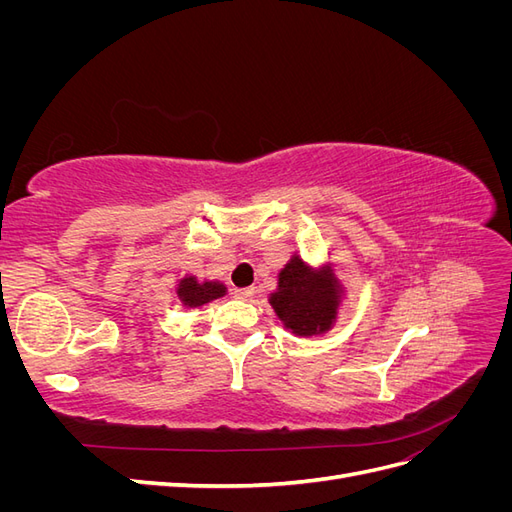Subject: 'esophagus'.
<instances>
[{
  "label": "esophagus",
  "mask_w": 512,
  "mask_h": 512,
  "mask_svg": "<svg viewBox=\"0 0 512 512\" xmlns=\"http://www.w3.org/2000/svg\"><path fill=\"white\" fill-rule=\"evenodd\" d=\"M232 294H235V299L247 301V299L254 297V288H235V290H232Z\"/></svg>",
  "instance_id": "obj_1"
}]
</instances>
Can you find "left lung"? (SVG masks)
Masks as SVG:
<instances>
[{"label":"left lung","instance_id":"1","mask_svg":"<svg viewBox=\"0 0 512 512\" xmlns=\"http://www.w3.org/2000/svg\"><path fill=\"white\" fill-rule=\"evenodd\" d=\"M344 297L346 290L331 265L314 269L294 254L277 273V290L271 292L269 303L286 331L314 337L335 327Z\"/></svg>","mask_w":512,"mask_h":512}]
</instances>
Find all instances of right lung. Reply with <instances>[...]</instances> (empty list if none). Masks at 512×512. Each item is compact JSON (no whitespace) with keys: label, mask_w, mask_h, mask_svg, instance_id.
Segmentation results:
<instances>
[{"label":"right lung","mask_w":512,"mask_h":512,"mask_svg":"<svg viewBox=\"0 0 512 512\" xmlns=\"http://www.w3.org/2000/svg\"><path fill=\"white\" fill-rule=\"evenodd\" d=\"M177 299L181 301L183 307L188 309H196V307H203L215 299L224 297L228 292L226 286L218 280H203L200 282L196 275H185L177 282Z\"/></svg>","instance_id":"obj_1"}]
</instances>
